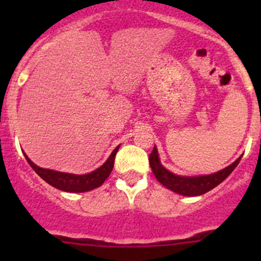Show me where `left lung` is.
I'll use <instances>...</instances> for the list:
<instances>
[{
    "label": "left lung",
    "mask_w": 261,
    "mask_h": 261,
    "mask_svg": "<svg viewBox=\"0 0 261 261\" xmlns=\"http://www.w3.org/2000/svg\"><path fill=\"white\" fill-rule=\"evenodd\" d=\"M241 156L239 158L236 162L228 165L225 169L220 170L217 173H213L210 175H201V177H181V175H175L168 169H165L162 164H160L159 154H158L156 146H154L151 154L149 155V163L151 167L152 173L156 177L158 181L167 187L170 191L175 192V193L181 194V196H201V194L207 193L208 191L217 187L218 184L222 183L228 175L232 173V170L238 167L240 163Z\"/></svg>",
    "instance_id": "8db88e82"
}]
</instances>
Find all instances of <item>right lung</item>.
Returning a JSON list of instances; mask_svg holds the SVG:
<instances>
[{
  "label": "right lung",
  "mask_w": 261,
  "mask_h": 261,
  "mask_svg": "<svg viewBox=\"0 0 261 261\" xmlns=\"http://www.w3.org/2000/svg\"><path fill=\"white\" fill-rule=\"evenodd\" d=\"M118 147H120V145L112 151V154L110 155V158L106 160V163H105L102 167L93 170V172L88 173V174L82 175L57 172V170L44 169V168H40L36 164H34V163L29 159L28 155H25L26 160H28V163L30 164V167L35 170L36 174H38L39 177L43 178V179L45 180L46 183H49L50 186H53L57 189H60V191L72 192V193H81V192H88L97 188V187L102 186L103 181L109 178V175L111 174L112 172V168H114L115 156Z\"/></svg>",
  "instance_id": "1"
}]
</instances>
